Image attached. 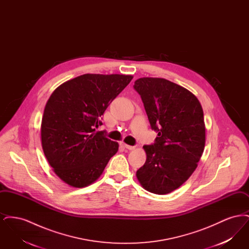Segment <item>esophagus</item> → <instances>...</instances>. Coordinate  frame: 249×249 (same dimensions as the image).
I'll return each mask as SVG.
<instances>
[{
	"label": "esophagus",
	"instance_id": "1",
	"mask_svg": "<svg viewBox=\"0 0 249 249\" xmlns=\"http://www.w3.org/2000/svg\"><path fill=\"white\" fill-rule=\"evenodd\" d=\"M121 145H122V147H124V148H126V149H129V150H131V149H133V148H134V146H132V145H129V144L124 143V142H121Z\"/></svg>",
	"mask_w": 249,
	"mask_h": 249
}]
</instances>
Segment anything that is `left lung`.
<instances>
[{
	"instance_id": "1",
	"label": "left lung",
	"mask_w": 249,
	"mask_h": 249,
	"mask_svg": "<svg viewBox=\"0 0 249 249\" xmlns=\"http://www.w3.org/2000/svg\"><path fill=\"white\" fill-rule=\"evenodd\" d=\"M133 89L142 99L155 142L143 145L144 164L136 177L155 194L170 193L195 171L205 144L203 111L199 100L185 88L164 78L143 77Z\"/></svg>"
}]
</instances>
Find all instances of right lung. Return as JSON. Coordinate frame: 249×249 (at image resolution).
I'll return each mask as SVG.
<instances>
[{"label": "right lung", "mask_w": 249, "mask_h": 249, "mask_svg": "<svg viewBox=\"0 0 249 249\" xmlns=\"http://www.w3.org/2000/svg\"><path fill=\"white\" fill-rule=\"evenodd\" d=\"M131 75L77 76L60 85L45 107L41 138L45 156L55 174L73 188L93 183L103 174L119 143L106 131H95L107 107L129 85Z\"/></svg>", "instance_id": "obj_1"}]
</instances>
